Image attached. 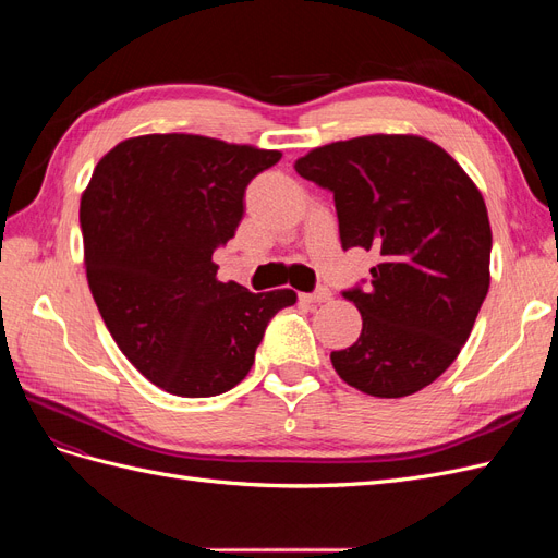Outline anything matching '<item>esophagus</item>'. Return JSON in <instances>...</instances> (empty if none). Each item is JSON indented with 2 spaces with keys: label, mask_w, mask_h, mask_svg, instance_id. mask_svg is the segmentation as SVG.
Segmentation results:
<instances>
[{
  "label": "esophagus",
  "mask_w": 558,
  "mask_h": 558,
  "mask_svg": "<svg viewBox=\"0 0 558 558\" xmlns=\"http://www.w3.org/2000/svg\"><path fill=\"white\" fill-rule=\"evenodd\" d=\"M330 289H326V286H318V289L314 293H302L300 300L302 302H328L330 300Z\"/></svg>",
  "instance_id": "1"
}]
</instances>
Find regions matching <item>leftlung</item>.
Masks as SVG:
<instances>
[{
  "label": "left lung",
  "instance_id": "8db88e82",
  "mask_svg": "<svg viewBox=\"0 0 558 558\" xmlns=\"http://www.w3.org/2000/svg\"><path fill=\"white\" fill-rule=\"evenodd\" d=\"M295 172L332 193L342 248L379 258L365 289L342 293L363 330L330 353L337 375L375 398L421 391L459 356L488 293L492 226L477 185L416 134L318 146Z\"/></svg>",
  "mask_w": 558,
  "mask_h": 558
}]
</instances>
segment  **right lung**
<instances>
[{
	"label": "right lung",
	"mask_w": 558,
	"mask_h": 558,
	"mask_svg": "<svg viewBox=\"0 0 558 558\" xmlns=\"http://www.w3.org/2000/svg\"><path fill=\"white\" fill-rule=\"evenodd\" d=\"M281 160L199 134H144L97 162L81 197L86 275L125 359L162 391L209 398L238 386L291 289L218 281L214 251L234 238L253 177Z\"/></svg>",
	"instance_id": "right-lung-1"
}]
</instances>
